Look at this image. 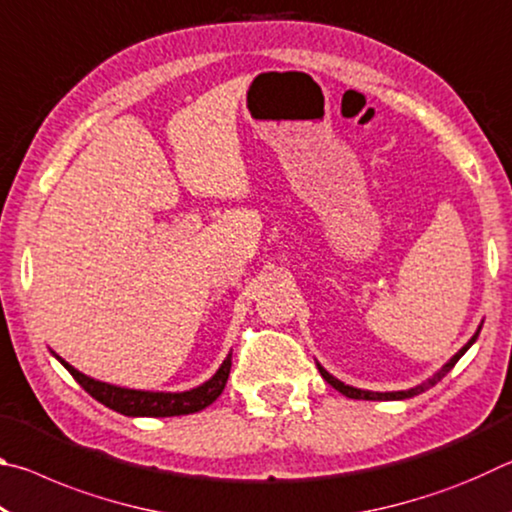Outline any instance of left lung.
<instances>
[{"label":"left lung","mask_w":512,"mask_h":512,"mask_svg":"<svg viewBox=\"0 0 512 512\" xmlns=\"http://www.w3.org/2000/svg\"><path fill=\"white\" fill-rule=\"evenodd\" d=\"M479 332H481V327L476 329V334L472 336L470 341H467L461 350H458L452 359H449L443 368H440L436 375H433L429 381H424V384H420V386H415V388H409V391H395V393H372V391H361V388H352V386H345L343 381H339V379H334L332 375H329V372L325 370V368H320L318 366V370H320V375H323V379L327 381L329 386L332 388H336V391L339 393H343L345 397H352V400H406V397H415V395H420V393H424V391H429L431 386H436L440 379H443L449 370H452L454 366H456V361L463 357V354L470 350V345L476 341V336H479Z\"/></svg>","instance_id":"obj_1"}]
</instances>
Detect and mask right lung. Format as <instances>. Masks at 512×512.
Wrapping results in <instances>:
<instances>
[{
	"label": "right lung",
	"instance_id": "1",
	"mask_svg": "<svg viewBox=\"0 0 512 512\" xmlns=\"http://www.w3.org/2000/svg\"><path fill=\"white\" fill-rule=\"evenodd\" d=\"M63 366L72 372V377L79 381L85 388V393H90L94 400L101 402L108 409L117 411L121 415H146V418H171V415H189L196 411H203L205 406H210L216 397L223 393L225 381L230 375L232 359L228 357L221 368L216 370V375L205 381L203 386L192 388L185 393H149V391H131V388H119L103 384V381L85 377L83 372L69 366L67 361L56 357Z\"/></svg>",
	"mask_w": 512,
	"mask_h": 512
}]
</instances>
